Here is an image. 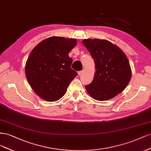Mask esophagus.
I'll return each mask as SVG.
<instances>
[{"instance_id":"esophagus-1","label":"esophagus","mask_w":151,"mask_h":151,"mask_svg":"<svg viewBox=\"0 0 151 151\" xmlns=\"http://www.w3.org/2000/svg\"><path fill=\"white\" fill-rule=\"evenodd\" d=\"M83 70H81V71H80L78 72V75H81L83 74Z\"/></svg>"}]
</instances>
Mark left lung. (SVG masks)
<instances>
[{
    "label": "left lung",
    "instance_id": "left-lung-1",
    "mask_svg": "<svg viewBox=\"0 0 151 151\" xmlns=\"http://www.w3.org/2000/svg\"><path fill=\"white\" fill-rule=\"evenodd\" d=\"M93 58L96 72L86 90L95 100L104 101L121 93L131 79V68L125 53L105 40L86 39L82 41Z\"/></svg>",
    "mask_w": 151,
    "mask_h": 151
}]
</instances>
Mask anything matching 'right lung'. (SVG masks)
<instances>
[{"label": "right lung", "instance_id": "obj_1", "mask_svg": "<svg viewBox=\"0 0 151 151\" xmlns=\"http://www.w3.org/2000/svg\"><path fill=\"white\" fill-rule=\"evenodd\" d=\"M76 44L75 39L52 36L42 41L31 52L25 66L26 78L42 99H60L77 76L71 68L73 60L68 56Z\"/></svg>", "mask_w": 151, "mask_h": 151}]
</instances>
